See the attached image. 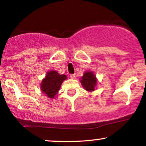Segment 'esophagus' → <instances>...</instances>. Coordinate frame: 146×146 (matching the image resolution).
<instances>
[{
    "instance_id": "obj_1",
    "label": "esophagus",
    "mask_w": 146,
    "mask_h": 146,
    "mask_svg": "<svg viewBox=\"0 0 146 146\" xmlns=\"http://www.w3.org/2000/svg\"><path fill=\"white\" fill-rule=\"evenodd\" d=\"M70 76L71 78L74 79L75 78H76V74H72L70 75Z\"/></svg>"
}]
</instances>
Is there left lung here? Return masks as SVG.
<instances>
[{
  "instance_id": "obj_1",
  "label": "left lung",
  "mask_w": 146,
  "mask_h": 146,
  "mask_svg": "<svg viewBox=\"0 0 146 146\" xmlns=\"http://www.w3.org/2000/svg\"><path fill=\"white\" fill-rule=\"evenodd\" d=\"M96 83L95 75L92 72H86L82 77L81 84L87 91L92 92L94 90V87L96 86Z\"/></svg>"
}]
</instances>
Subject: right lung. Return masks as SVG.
I'll list each match as a JSON object with an SVG mask.
<instances>
[{"mask_svg":"<svg viewBox=\"0 0 146 146\" xmlns=\"http://www.w3.org/2000/svg\"><path fill=\"white\" fill-rule=\"evenodd\" d=\"M67 78L66 76L59 74L56 71L47 72L41 84V90L47 96L53 98L59 91L62 82Z\"/></svg>","mask_w":146,"mask_h":146,"instance_id":"1","label":"right lung"}]
</instances>
